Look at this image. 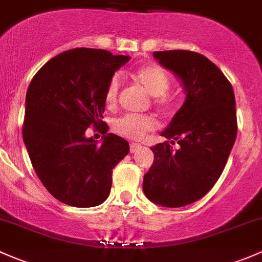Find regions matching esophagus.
<instances>
[{"label":"esophagus","mask_w":262,"mask_h":262,"mask_svg":"<svg viewBox=\"0 0 262 262\" xmlns=\"http://www.w3.org/2000/svg\"><path fill=\"white\" fill-rule=\"evenodd\" d=\"M140 147H141V145H139V143L131 142V143H130V152H131V154H135L137 150H139Z\"/></svg>","instance_id":"1"}]
</instances>
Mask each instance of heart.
<instances>
[{
	"label": "heart",
	"mask_w": 262,
	"mask_h": 262,
	"mask_svg": "<svg viewBox=\"0 0 262 262\" xmlns=\"http://www.w3.org/2000/svg\"><path fill=\"white\" fill-rule=\"evenodd\" d=\"M132 77L141 83L143 89L156 97V102L161 106L168 103V98L166 96L168 87H170V77L166 74L162 67L157 64H148L141 67L132 74ZM121 87V80L119 75H114L108 81L106 89V103L108 106H114L117 101ZM157 122L150 115H136L127 114L120 117L114 122V130L121 136L130 140H141L147 132L156 128Z\"/></svg>",
	"instance_id": "heart-1"
}]
</instances>
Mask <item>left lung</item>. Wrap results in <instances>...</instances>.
<instances>
[{"label":"left lung","instance_id":"obj_1","mask_svg":"<svg viewBox=\"0 0 262 262\" xmlns=\"http://www.w3.org/2000/svg\"><path fill=\"white\" fill-rule=\"evenodd\" d=\"M154 57L179 77L186 98L161 132L170 141L151 147L154 164L142 188L154 204L182 207L204 198L224 171L237 134L235 95L221 70L198 52L156 51Z\"/></svg>","mask_w":262,"mask_h":262}]
</instances>
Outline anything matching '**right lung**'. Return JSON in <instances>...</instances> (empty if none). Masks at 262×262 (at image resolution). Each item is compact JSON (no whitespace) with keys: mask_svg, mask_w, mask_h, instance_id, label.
I'll list each match as a JSON object with an SVG mask.
<instances>
[{"mask_svg":"<svg viewBox=\"0 0 262 262\" xmlns=\"http://www.w3.org/2000/svg\"><path fill=\"white\" fill-rule=\"evenodd\" d=\"M130 56L106 50L75 49L41 67L26 94L25 146L38 179L55 199L75 207H94L108 198L112 168L130 151L126 140L106 134L103 142L85 136L102 121L106 89Z\"/></svg>","mask_w":262,"mask_h":262,"instance_id":"right-lung-1","label":"right lung"}]
</instances>
